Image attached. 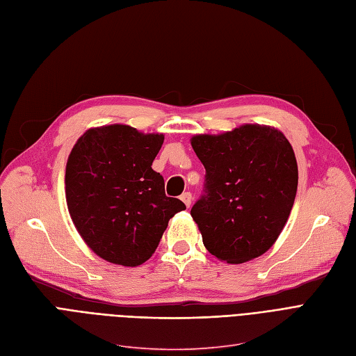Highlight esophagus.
<instances>
[{
    "label": "esophagus",
    "instance_id": "esophagus-1",
    "mask_svg": "<svg viewBox=\"0 0 356 356\" xmlns=\"http://www.w3.org/2000/svg\"><path fill=\"white\" fill-rule=\"evenodd\" d=\"M180 200L185 202V205L189 208L191 207V204H192V193L191 192H185L183 193L181 196H180Z\"/></svg>",
    "mask_w": 356,
    "mask_h": 356
}]
</instances>
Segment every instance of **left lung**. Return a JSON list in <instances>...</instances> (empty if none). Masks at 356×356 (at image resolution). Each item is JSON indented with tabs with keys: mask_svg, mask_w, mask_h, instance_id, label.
<instances>
[{
	"mask_svg": "<svg viewBox=\"0 0 356 356\" xmlns=\"http://www.w3.org/2000/svg\"><path fill=\"white\" fill-rule=\"evenodd\" d=\"M191 145L205 167V195L191 216L207 251L227 264L266 254L291 216L298 164L279 129L242 124L220 135H195Z\"/></svg>",
	"mask_w": 356,
	"mask_h": 356,
	"instance_id": "8db88e82",
	"label": "left lung"
}]
</instances>
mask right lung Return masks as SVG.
I'll list each match as a JSON object with an SVG mask.
<instances>
[{
	"label": "right lung",
	"instance_id": "right-lung-1",
	"mask_svg": "<svg viewBox=\"0 0 356 356\" xmlns=\"http://www.w3.org/2000/svg\"><path fill=\"white\" fill-rule=\"evenodd\" d=\"M163 142V134L107 124L88 129L72 148L64 179L72 221L90 251L111 264H143L168 220L186 209L165 195L151 167Z\"/></svg>",
	"mask_w": 356,
	"mask_h": 356
}]
</instances>
